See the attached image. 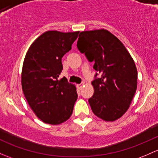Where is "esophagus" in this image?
<instances>
[{
  "label": "esophagus",
  "mask_w": 158,
  "mask_h": 158,
  "mask_svg": "<svg viewBox=\"0 0 158 158\" xmlns=\"http://www.w3.org/2000/svg\"><path fill=\"white\" fill-rule=\"evenodd\" d=\"M83 85H84V84H77V87H78V89H80V90H81V89L82 88Z\"/></svg>",
  "instance_id": "esophagus-1"
}]
</instances>
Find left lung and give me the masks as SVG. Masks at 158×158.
<instances>
[{
    "mask_svg": "<svg viewBox=\"0 0 158 158\" xmlns=\"http://www.w3.org/2000/svg\"><path fill=\"white\" fill-rule=\"evenodd\" d=\"M77 46L94 61L97 71L92 81L94 94L88 100L93 113L105 121L118 119L127 111L137 89L132 58L120 40L106 30L80 32Z\"/></svg>",
    "mask_w": 158,
    "mask_h": 158,
    "instance_id": "8db88e82",
    "label": "left lung"
}]
</instances>
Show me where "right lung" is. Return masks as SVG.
Here are the masks:
<instances>
[{"mask_svg": "<svg viewBox=\"0 0 158 158\" xmlns=\"http://www.w3.org/2000/svg\"><path fill=\"white\" fill-rule=\"evenodd\" d=\"M79 32L48 31L27 51L21 76L22 89L29 105L45 123L58 125L70 118L77 99L76 87L65 77L61 58L71 49Z\"/></svg>", "mask_w": 158, "mask_h": 158, "instance_id": "add662e5", "label": "right lung"}]
</instances>
